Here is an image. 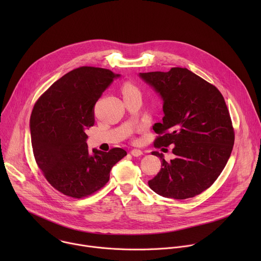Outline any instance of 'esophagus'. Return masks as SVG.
Segmentation results:
<instances>
[{"label": "esophagus", "mask_w": 261, "mask_h": 261, "mask_svg": "<svg viewBox=\"0 0 261 261\" xmlns=\"http://www.w3.org/2000/svg\"><path fill=\"white\" fill-rule=\"evenodd\" d=\"M130 154H131L132 156H134V157H139V156H141L143 153H142V151L137 150V148H133V150L130 152Z\"/></svg>", "instance_id": "esophagus-1"}]
</instances>
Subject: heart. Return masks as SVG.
I'll return each mask as SVG.
<instances>
[{
  "label": "heart",
  "mask_w": 261,
  "mask_h": 261,
  "mask_svg": "<svg viewBox=\"0 0 261 261\" xmlns=\"http://www.w3.org/2000/svg\"><path fill=\"white\" fill-rule=\"evenodd\" d=\"M122 92L123 94H128L132 92H138V89L132 83H125L122 87Z\"/></svg>",
  "instance_id": "obj_1"
}]
</instances>
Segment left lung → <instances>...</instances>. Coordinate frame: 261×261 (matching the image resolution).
I'll list each match as a JSON object with an SVG mask.
<instances>
[{
    "mask_svg": "<svg viewBox=\"0 0 261 261\" xmlns=\"http://www.w3.org/2000/svg\"><path fill=\"white\" fill-rule=\"evenodd\" d=\"M163 98L164 117L153 130L154 146L174 144L173 160H162L157 175L148 180L157 194L174 199L194 197L215 182L224 169L234 143V129L220 91L187 68L140 73Z\"/></svg>",
    "mask_w": 261,
    "mask_h": 261,
    "instance_id": "obj_1",
    "label": "left lung"
}]
</instances>
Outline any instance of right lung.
Listing matches in <instances>:
<instances>
[{"instance_id":"obj_1","label":"right lung","mask_w":261,"mask_h":261,"mask_svg":"<svg viewBox=\"0 0 261 261\" xmlns=\"http://www.w3.org/2000/svg\"><path fill=\"white\" fill-rule=\"evenodd\" d=\"M118 74L83 66L54 83L36 101L31 139L37 165L59 192L88 197L109 180L113 166L127 155L123 148L89 151L86 131L94 125V106Z\"/></svg>"}]
</instances>
